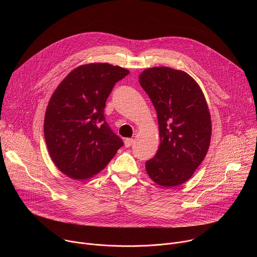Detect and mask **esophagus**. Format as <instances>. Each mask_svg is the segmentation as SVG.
I'll use <instances>...</instances> for the list:
<instances>
[{
	"instance_id": "1",
	"label": "esophagus",
	"mask_w": 257,
	"mask_h": 257,
	"mask_svg": "<svg viewBox=\"0 0 257 257\" xmlns=\"http://www.w3.org/2000/svg\"><path fill=\"white\" fill-rule=\"evenodd\" d=\"M134 140L132 138H126L124 140V144H125V148H130V146L133 144Z\"/></svg>"
}]
</instances>
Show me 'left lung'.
<instances>
[{"label":"left lung","mask_w":257,"mask_h":257,"mask_svg":"<svg viewBox=\"0 0 257 257\" xmlns=\"http://www.w3.org/2000/svg\"><path fill=\"white\" fill-rule=\"evenodd\" d=\"M158 114L160 148L145 163L150 178L172 188L188 181L204 160L211 138L205 96L188 73L170 67L145 69L139 75Z\"/></svg>","instance_id":"1"}]
</instances>
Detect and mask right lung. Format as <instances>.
Listing matches in <instances>:
<instances>
[{
	"instance_id": "obj_1",
	"label": "right lung",
	"mask_w": 257,
	"mask_h": 257,
	"mask_svg": "<svg viewBox=\"0 0 257 257\" xmlns=\"http://www.w3.org/2000/svg\"><path fill=\"white\" fill-rule=\"evenodd\" d=\"M129 72L108 63L80 65L53 92L44 133L53 163L67 177L92 178L123 145L104 121L103 109L116 82Z\"/></svg>"
}]
</instances>
